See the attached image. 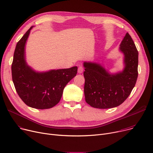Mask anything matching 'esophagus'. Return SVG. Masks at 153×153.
Wrapping results in <instances>:
<instances>
[{
	"label": "esophagus",
	"mask_w": 153,
	"mask_h": 153,
	"mask_svg": "<svg viewBox=\"0 0 153 153\" xmlns=\"http://www.w3.org/2000/svg\"><path fill=\"white\" fill-rule=\"evenodd\" d=\"M83 71H84V68H83V67H82V66H79L78 68V71H77L78 73L81 74L83 73Z\"/></svg>",
	"instance_id": "1"
}]
</instances>
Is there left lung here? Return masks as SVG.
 <instances>
[{
    "label": "left lung",
    "mask_w": 153,
    "mask_h": 153,
    "mask_svg": "<svg viewBox=\"0 0 153 153\" xmlns=\"http://www.w3.org/2000/svg\"><path fill=\"white\" fill-rule=\"evenodd\" d=\"M119 51L123 55V69L112 73L102 64L84 62V94L87 104L97 108H110L121 104L131 94L138 77V53L127 33Z\"/></svg>",
    "instance_id": "8db88e82"
}]
</instances>
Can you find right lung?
<instances>
[{
    "mask_svg": "<svg viewBox=\"0 0 153 153\" xmlns=\"http://www.w3.org/2000/svg\"><path fill=\"white\" fill-rule=\"evenodd\" d=\"M33 27L16 45L11 66L12 79L16 92L26 105L37 109L50 108L60 101L65 86L76 76L77 67L37 71L27 64L25 45Z\"/></svg>",
    "mask_w": 153,
    "mask_h": 153,
    "instance_id": "1",
    "label": "right lung"
}]
</instances>
